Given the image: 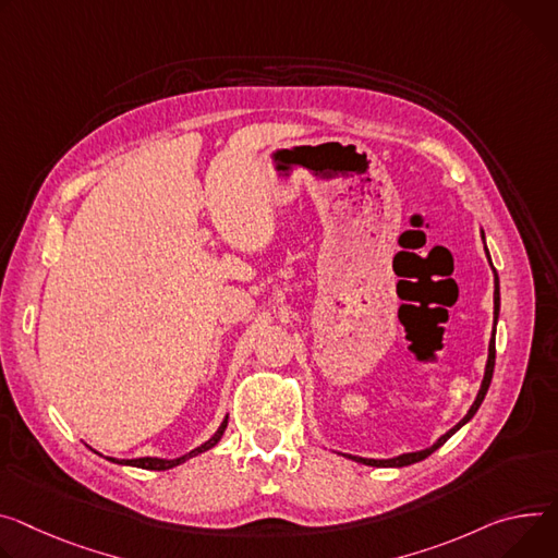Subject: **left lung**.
I'll return each instance as SVG.
<instances>
[{"label":"left lung","mask_w":558,"mask_h":558,"mask_svg":"<svg viewBox=\"0 0 558 558\" xmlns=\"http://www.w3.org/2000/svg\"><path fill=\"white\" fill-rule=\"evenodd\" d=\"M483 240H485V235H483ZM485 253H487V260H489V251H487V246H485ZM489 265H492V260H489ZM492 269H494V267H492ZM498 312H500V284H498V274H496V269H494V327H492V338H489V351H487L485 376H483V383H481V389H478V393H476L474 404H472L470 412L465 414V418H463L459 425H453V427H451L447 434H442V436H440L432 447L421 449V451L400 453V456H393V459H363V456H351V453H342V456H347V459L356 461V463L372 465V468H404V465H412V463H418V461L427 459L429 453H434L440 445H445V442H447V438H451V436H453L456 432H459L465 423H470V421H472V416L478 412L481 402H483V398H485V393H487V389H489V383H492L494 361H496V320H498Z\"/></svg>","instance_id":"8db88e82"}]
</instances>
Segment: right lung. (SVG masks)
Listing matches in <instances>:
<instances>
[{"mask_svg": "<svg viewBox=\"0 0 558 558\" xmlns=\"http://www.w3.org/2000/svg\"><path fill=\"white\" fill-rule=\"evenodd\" d=\"M227 423H229V416H225V421H222V425L218 427V432L207 440V442H202L199 447H195L193 451H189V453H184V456H180V459H154V456H144V459H131V461H118V459H109V461H113V463H120V465H133V468H142V470H154V472H162V470H171V468H175V465H180V463H184V461H189V459H193V456H197V453H202V451H207V449H211V447H216L218 442H220V438H222V434H225V429H227Z\"/></svg>", "mask_w": 558, "mask_h": 558, "instance_id": "1", "label": "right lung"}]
</instances>
